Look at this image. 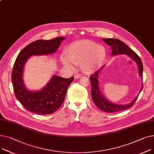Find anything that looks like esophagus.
<instances>
[{"label": "esophagus", "mask_w": 154, "mask_h": 154, "mask_svg": "<svg viewBox=\"0 0 154 154\" xmlns=\"http://www.w3.org/2000/svg\"><path fill=\"white\" fill-rule=\"evenodd\" d=\"M81 77H82V75H81V74H75V75H74V78H75V79H79V78H80Z\"/></svg>", "instance_id": "obj_1"}]
</instances>
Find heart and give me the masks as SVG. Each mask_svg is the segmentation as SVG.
Wrapping results in <instances>:
<instances>
[{"label": "heart", "instance_id": "b5f03b06", "mask_svg": "<svg viewBox=\"0 0 154 154\" xmlns=\"http://www.w3.org/2000/svg\"><path fill=\"white\" fill-rule=\"evenodd\" d=\"M65 55L60 57L62 63L72 69L74 64L80 65L83 72L90 74L97 71L103 64L106 56L103 46L90 40H81L68 46Z\"/></svg>", "mask_w": 154, "mask_h": 154}]
</instances>
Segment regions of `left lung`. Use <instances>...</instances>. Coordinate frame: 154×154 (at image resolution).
Here are the masks:
<instances>
[{"label":"left lung","instance_id":"obj_1","mask_svg":"<svg viewBox=\"0 0 154 154\" xmlns=\"http://www.w3.org/2000/svg\"><path fill=\"white\" fill-rule=\"evenodd\" d=\"M103 41L106 43L108 46L111 47L112 56H115L118 54H126L129 56L133 60H134L137 63L139 69V75L142 79L143 74V66L140 58L138 55L129 48L125 43L121 42V40L116 38H106L103 39ZM105 66H102L99 70L92 75L90 79L91 81V94L93 101L96 106L103 111L107 112H118L122 110L128 109L134 105L140 92L142 90L143 85H142L139 93L131 102L127 105H118L116 103H111L103 95L100 90L99 87V75L101 73V70ZM143 85V84H142Z\"/></svg>","mask_w":154,"mask_h":154}]
</instances>
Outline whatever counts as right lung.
Here are the masks:
<instances>
[{
	"label": "right lung",
	"mask_w": 154,
	"mask_h": 154,
	"mask_svg": "<svg viewBox=\"0 0 154 154\" xmlns=\"http://www.w3.org/2000/svg\"><path fill=\"white\" fill-rule=\"evenodd\" d=\"M64 37L50 40H36L24 48L18 55L12 73V82L17 100L29 111L38 115H50L57 110L64 101L67 90L74 77L65 79L53 75L39 91L28 90L23 82L24 66L32 56L54 53Z\"/></svg>",
	"instance_id": "right-lung-1"
}]
</instances>
